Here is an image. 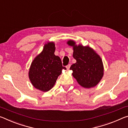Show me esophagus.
Here are the masks:
<instances>
[{
    "label": "esophagus",
    "instance_id": "34e87169",
    "mask_svg": "<svg viewBox=\"0 0 128 128\" xmlns=\"http://www.w3.org/2000/svg\"><path fill=\"white\" fill-rule=\"evenodd\" d=\"M70 64H68V66H66V68L68 69V70H69V69H70Z\"/></svg>",
    "mask_w": 128,
    "mask_h": 128
}]
</instances>
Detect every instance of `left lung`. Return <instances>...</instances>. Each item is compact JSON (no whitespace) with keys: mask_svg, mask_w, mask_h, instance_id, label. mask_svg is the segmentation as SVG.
<instances>
[{"mask_svg":"<svg viewBox=\"0 0 128 128\" xmlns=\"http://www.w3.org/2000/svg\"><path fill=\"white\" fill-rule=\"evenodd\" d=\"M67 44L73 47V57L76 62L71 66L72 76L81 86L95 87L103 76L104 68L100 56L89 46L76 45L75 42L69 40Z\"/></svg>","mask_w":128,"mask_h":128,"instance_id":"obj_1","label":"left lung"}]
</instances>
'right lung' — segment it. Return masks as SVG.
<instances>
[{
    "mask_svg": "<svg viewBox=\"0 0 128 128\" xmlns=\"http://www.w3.org/2000/svg\"><path fill=\"white\" fill-rule=\"evenodd\" d=\"M55 44L53 42L45 44L41 53L32 62L29 68V78L36 88L46 92L52 89L56 79L62 73V61L54 54Z\"/></svg>",
    "mask_w": 128,
    "mask_h": 128,
    "instance_id": "add662e5",
    "label": "right lung"
}]
</instances>
